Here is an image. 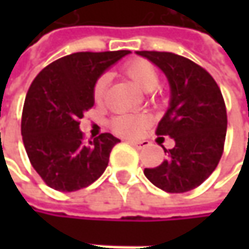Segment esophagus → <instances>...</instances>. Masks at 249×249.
I'll return each mask as SVG.
<instances>
[{
  "mask_svg": "<svg viewBox=\"0 0 249 249\" xmlns=\"http://www.w3.org/2000/svg\"><path fill=\"white\" fill-rule=\"evenodd\" d=\"M128 142H129L131 145H134L135 148H138V150H141V148H145V147L148 145V141H145V140H142V141H134V140H128Z\"/></svg>",
  "mask_w": 249,
  "mask_h": 249,
  "instance_id": "1",
  "label": "esophagus"
}]
</instances>
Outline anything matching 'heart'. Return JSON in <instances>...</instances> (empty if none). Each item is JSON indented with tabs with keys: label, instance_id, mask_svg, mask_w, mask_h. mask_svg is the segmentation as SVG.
Here are the masks:
<instances>
[{
	"label": "heart",
	"instance_id": "obj_1",
	"mask_svg": "<svg viewBox=\"0 0 249 249\" xmlns=\"http://www.w3.org/2000/svg\"><path fill=\"white\" fill-rule=\"evenodd\" d=\"M123 73H124L140 90L145 93H151L159 88L160 83V76L157 69L154 68L153 63L144 59H134L126 62L123 66ZM109 79L107 75H102L98 77V80L93 85V98L96 102H102L108 89ZM147 124V118L144 115H118L112 118L111 125L112 129L124 137H132L137 135Z\"/></svg>",
	"mask_w": 249,
	"mask_h": 249
}]
</instances>
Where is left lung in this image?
<instances>
[{
    "mask_svg": "<svg viewBox=\"0 0 249 249\" xmlns=\"http://www.w3.org/2000/svg\"><path fill=\"white\" fill-rule=\"evenodd\" d=\"M159 66L170 83V107L159 123L157 135H169L174 147L145 177L169 193H184L200 186L216 169L224 153L226 107L222 92L202 66L169 52H137Z\"/></svg>",
    "mask_w": 249,
    "mask_h": 249,
    "instance_id": "obj_1",
    "label": "left lung"
}]
</instances>
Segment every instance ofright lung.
Wrapping results in <instances>:
<instances>
[{
	"label": "right lung",
	"mask_w": 249,
	"mask_h": 249,
	"mask_svg": "<svg viewBox=\"0 0 249 249\" xmlns=\"http://www.w3.org/2000/svg\"><path fill=\"white\" fill-rule=\"evenodd\" d=\"M129 50L79 52L46 66L28 88L21 135L31 166L59 192L88 187L105 172L111 150L120 142L104 132L85 142L80 118L93 104V85Z\"/></svg>",
	"instance_id": "1"
}]
</instances>
